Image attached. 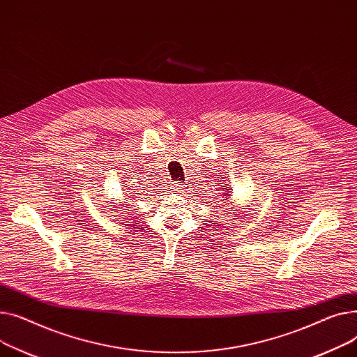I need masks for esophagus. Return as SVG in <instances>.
Masks as SVG:
<instances>
[{
  "label": "esophagus",
  "instance_id": "obj_1",
  "mask_svg": "<svg viewBox=\"0 0 357 357\" xmlns=\"http://www.w3.org/2000/svg\"><path fill=\"white\" fill-rule=\"evenodd\" d=\"M183 184L181 183H173V188H174V190H177V188H180Z\"/></svg>",
  "mask_w": 357,
  "mask_h": 357
}]
</instances>
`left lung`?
<instances>
[{"label":"left lung","mask_w":357,"mask_h":357,"mask_svg":"<svg viewBox=\"0 0 357 357\" xmlns=\"http://www.w3.org/2000/svg\"><path fill=\"white\" fill-rule=\"evenodd\" d=\"M234 213H235V212H234Z\"/></svg>","instance_id":"obj_1"}]
</instances>
